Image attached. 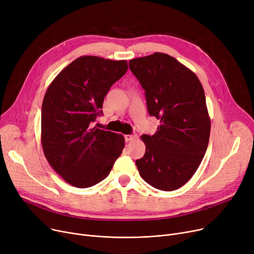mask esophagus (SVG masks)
I'll list each match as a JSON object with an SVG mask.
<instances>
[{"instance_id": "obj_1", "label": "esophagus", "mask_w": 254, "mask_h": 254, "mask_svg": "<svg viewBox=\"0 0 254 254\" xmlns=\"http://www.w3.org/2000/svg\"><path fill=\"white\" fill-rule=\"evenodd\" d=\"M137 138V135L136 134H130V135H126L125 136V139H126V141H132L134 139H136Z\"/></svg>"}]
</instances>
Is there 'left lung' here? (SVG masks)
<instances>
[{
	"label": "left lung",
	"mask_w": 254,
	"mask_h": 254,
	"mask_svg": "<svg viewBox=\"0 0 254 254\" xmlns=\"http://www.w3.org/2000/svg\"><path fill=\"white\" fill-rule=\"evenodd\" d=\"M129 69L145 90L147 110L159 119L154 135H143L146 150L136 165L154 189H180L197 170L208 147L211 123L196 75L166 53L132 59Z\"/></svg>",
	"instance_id": "1"
}]
</instances>
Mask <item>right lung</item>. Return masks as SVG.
Wrapping results in <instances>:
<instances>
[{
  "label": "right lung",
  "mask_w": 254,
  "mask_h": 254,
  "mask_svg": "<svg viewBox=\"0 0 254 254\" xmlns=\"http://www.w3.org/2000/svg\"><path fill=\"white\" fill-rule=\"evenodd\" d=\"M127 71V61L80 57L55 78L41 112L43 152L62 178L78 189L104 180L125 148L123 135L92 127L110 87Z\"/></svg>",
  "instance_id": "right-lung-1"
}]
</instances>
